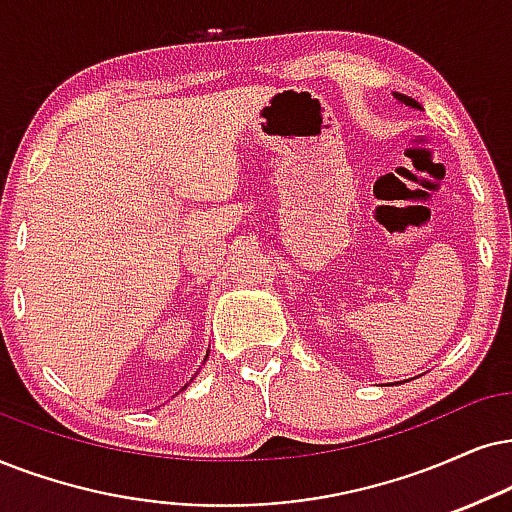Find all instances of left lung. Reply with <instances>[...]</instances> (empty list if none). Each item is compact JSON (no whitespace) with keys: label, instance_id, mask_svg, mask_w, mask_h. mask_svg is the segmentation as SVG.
Masks as SVG:
<instances>
[{"label":"left lung","instance_id":"left-lung-1","mask_svg":"<svg viewBox=\"0 0 512 512\" xmlns=\"http://www.w3.org/2000/svg\"><path fill=\"white\" fill-rule=\"evenodd\" d=\"M394 99H399L401 103H406V106H411V108H420V103L406 94H394Z\"/></svg>","mask_w":512,"mask_h":512}]
</instances>
